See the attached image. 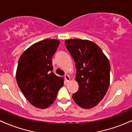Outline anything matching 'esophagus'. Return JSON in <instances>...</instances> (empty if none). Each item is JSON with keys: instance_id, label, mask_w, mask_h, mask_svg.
Returning a JSON list of instances; mask_svg holds the SVG:
<instances>
[{"instance_id": "esophagus-1", "label": "esophagus", "mask_w": 132, "mask_h": 132, "mask_svg": "<svg viewBox=\"0 0 132 132\" xmlns=\"http://www.w3.org/2000/svg\"><path fill=\"white\" fill-rule=\"evenodd\" d=\"M64 78H65V80H66V82H68L70 81V79H71L70 76L68 75H66L64 76Z\"/></svg>"}]
</instances>
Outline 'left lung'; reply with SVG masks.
I'll return each instance as SVG.
<instances>
[{"label": "left lung", "instance_id": "left-lung-1", "mask_svg": "<svg viewBox=\"0 0 132 132\" xmlns=\"http://www.w3.org/2000/svg\"><path fill=\"white\" fill-rule=\"evenodd\" d=\"M65 46L75 60L78 90L72 99L83 109L95 107L104 97L110 84V65L101 48L91 41L69 39Z\"/></svg>", "mask_w": 132, "mask_h": 132}]
</instances>
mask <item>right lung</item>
<instances>
[{
	"mask_svg": "<svg viewBox=\"0 0 132 132\" xmlns=\"http://www.w3.org/2000/svg\"><path fill=\"white\" fill-rule=\"evenodd\" d=\"M60 45L56 39H45L30 46L20 57L16 71L19 88L27 99L39 109L47 108L64 85L63 78L53 72L52 57Z\"/></svg>",
	"mask_w": 132,
	"mask_h": 132,
	"instance_id": "1",
	"label": "right lung"
}]
</instances>
